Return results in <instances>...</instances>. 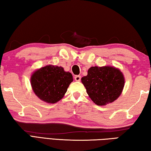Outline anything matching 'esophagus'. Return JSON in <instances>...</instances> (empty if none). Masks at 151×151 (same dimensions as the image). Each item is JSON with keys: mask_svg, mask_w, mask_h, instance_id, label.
Segmentation results:
<instances>
[{"mask_svg": "<svg viewBox=\"0 0 151 151\" xmlns=\"http://www.w3.org/2000/svg\"><path fill=\"white\" fill-rule=\"evenodd\" d=\"M74 79H75V80L76 81H80V80H81V76H76Z\"/></svg>", "mask_w": 151, "mask_h": 151, "instance_id": "esophagus-1", "label": "esophagus"}]
</instances>
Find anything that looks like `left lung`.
<instances>
[{
    "label": "left lung",
    "mask_w": 151,
    "mask_h": 151,
    "mask_svg": "<svg viewBox=\"0 0 151 151\" xmlns=\"http://www.w3.org/2000/svg\"><path fill=\"white\" fill-rule=\"evenodd\" d=\"M82 83L91 99L99 106H105L117 99L124 89L125 79L121 71L112 66L91 67Z\"/></svg>",
    "instance_id": "1"
}]
</instances>
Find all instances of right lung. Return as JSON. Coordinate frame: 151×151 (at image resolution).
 <instances>
[{"label":"right lung","mask_w":151,"mask_h":151,"mask_svg":"<svg viewBox=\"0 0 151 151\" xmlns=\"http://www.w3.org/2000/svg\"><path fill=\"white\" fill-rule=\"evenodd\" d=\"M73 76L61 66L48 65L35 71L31 77L33 92L47 103H56L66 93Z\"/></svg>","instance_id":"obj_1"}]
</instances>
